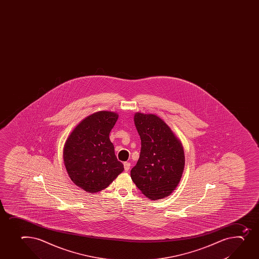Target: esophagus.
Masks as SVG:
<instances>
[{
    "label": "esophagus",
    "mask_w": 259,
    "mask_h": 259,
    "mask_svg": "<svg viewBox=\"0 0 259 259\" xmlns=\"http://www.w3.org/2000/svg\"><path fill=\"white\" fill-rule=\"evenodd\" d=\"M130 167H131V164H130L129 162H125V163H124V169H125V171H128V170L130 169Z\"/></svg>",
    "instance_id": "obj_1"
}]
</instances>
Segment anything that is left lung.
<instances>
[{"instance_id":"left-lung-1","label":"left lung","mask_w":259,"mask_h":259,"mask_svg":"<svg viewBox=\"0 0 259 259\" xmlns=\"http://www.w3.org/2000/svg\"><path fill=\"white\" fill-rule=\"evenodd\" d=\"M134 124L141 139V152L131 169L132 180L149 199H162L174 192L182 179L184 149L158 115L137 112Z\"/></svg>"}]
</instances>
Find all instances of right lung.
<instances>
[{"label": "right lung", "mask_w": 259, "mask_h": 259, "mask_svg": "<svg viewBox=\"0 0 259 259\" xmlns=\"http://www.w3.org/2000/svg\"><path fill=\"white\" fill-rule=\"evenodd\" d=\"M117 119V113H94L76 125L65 143L63 161L67 174L85 192H100L124 170L109 137Z\"/></svg>", "instance_id": "obj_1"}]
</instances>
